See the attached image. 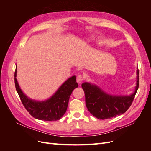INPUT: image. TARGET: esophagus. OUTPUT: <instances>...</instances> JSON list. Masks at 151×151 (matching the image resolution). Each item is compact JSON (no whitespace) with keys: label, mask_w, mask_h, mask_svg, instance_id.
Here are the masks:
<instances>
[{"label":"esophagus","mask_w":151,"mask_h":151,"mask_svg":"<svg viewBox=\"0 0 151 151\" xmlns=\"http://www.w3.org/2000/svg\"><path fill=\"white\" fill-rule=\"evenodd\" d=\"M84 80V76L81 74H79L77 76V82L78 83H81Z\"/></svg>","instance_id":"obj_1"}]
</instances>
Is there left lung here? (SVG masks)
Returning <instances> with one entry per match:
<instances>
[{
    "instance_id": "8db88e82",
    "label": "left lung",
    "mask_w": 151,
    "mask_h": 151,
    "mask_svg": "<svg viewBox=\"0 0 151 151\" xmlns=\"http://www.w3.org/2000/svg\"><path fill=\"white\" fill-rule=\"evenodd\" d=\"M137 80L134 93L127 96L109 95L95 85L88 83L82 84L86 98V104L88 111L99 120L115 118L124 113L134 101L139 86V72L137 70Z\"/></svg>"
}]
</instances>
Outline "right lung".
I'll return each mask as SVG.
<instances>
[{
    "mask_svg": "<svg viewBox=\"0 0 151 151\" xmlns=\"http://www.w3.org/2000/svg\"><path fill=\"white\" fill-rule=\"evenodd\" d=\"M16 77V69L14 72L15 86L23 106L32 116L44 121L60 120L67 111L68 100L73 90L78 87L76 77L73 76L60 86L51 98L45 101H35L22 93Z\"/></svg>",
    "mask_w": 151,
    "mask_h": 151,
    "instance_id": "obj_1",
    "label": "right lung"
}]
</instances>
